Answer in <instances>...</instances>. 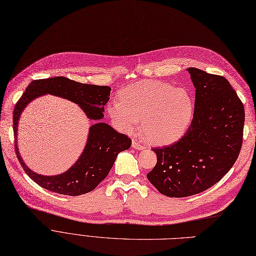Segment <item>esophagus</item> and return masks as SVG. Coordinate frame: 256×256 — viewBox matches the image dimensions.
<instances>
[{
	"label": "esophagus",
	"mask_w": 256,
	"mask_h": 256,
	"mask_svg": "<svg viewBox=\"0 0 256 256\" xmlns=\"http://www.w3.org/2000/svg\"><path fill=\"white\" fill-rule=\"evenodd\" d=\"M132 147L136 149V150H142L144 148V146L140 142H138L136 140H132Z\"/></svg>",
	"instance_id": "esophagus-1"
}]
</instances>
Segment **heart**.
Returning <instances> with one entry per match:
<instances>
[{"label":"heart","instance_id":"1","mask_svg":"<svg viewBox=\"0 0 256 256\" xmlns=\"http://www.w3.org/2000/svg\"><path fill=\"white\" fill-rule=\"evenodd\" d=\"M118 101L107 106L116 127L126 133L136 130L142 118L144 136L154 144L174 142L188 127L194 102L184 88H173L162 81H142L118 92Z\"/></svg>","mask_w":256,"mask_h":256}]
</instances>
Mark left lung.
I'll return each mask as SVG.
<instances>
[{"label":"left lung","mask_w":256,"mask_h":256,"mask_svg":"<svg viewBox=\"0 0 256 256\" xmlns=\"http://www.w3.org/2000/svg\"><path fill=\"white\" fill-rule=\"evenodd\" d=\"M196 88L194 116L186 134L153 148L157 162L147 174L166 197L184 198L214 186L236 162L242 144L244 104L227 79L190 68Z\"/></svg>","instance_id":"obj_1"}]
</instances>
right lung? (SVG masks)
<instances>
[{
	"mask_svg": "<svg viewBox=\"0 0 256 256\" xmlns=\"http://www.w3.org/2000/svg\"><path fill=\"white\" fill-rule=\"evenodd\" d=\"M110 90L108 86L79 83L66 77L38 79L28 85L14 107V132L18 160L24 171L34 182L48 190L66 196H80L90 192L108 175L118 154L130 148L131 140L108 124L98 122L90 128L85 149L68 171L57 176L38 175L26 166L18 150V123L22 109L31 100L44 94H51L79 104L88 118L100 120L104 116V106L109 100Z\"/></svg>",
	"mask_w": 256,
	"mask_h": 256,
	"instance_id": "obj_1",
	"label": "right lung"
}]
</instances>
